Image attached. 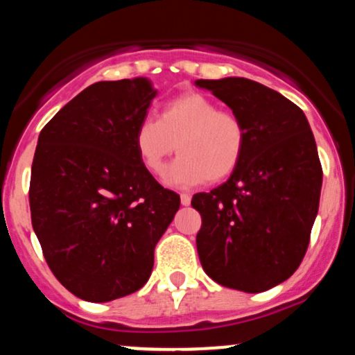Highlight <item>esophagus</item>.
Here are the masks:
<instances>
[{
	"mask_svg": "<svg viewBox=\"0 0 355 355\" xmlns=\"http://www.w3.org/2000/svg\"><path fill=\"white\" fill-rule=\"evenodd\" d=\"M180 202H182V205H190V202H191V197L189 193H182L180 195Z\"/></svg>",
	"mask_w": 355,
	"mask_h": 355,
	"instance_id": "esophagus-1",
	"label": "esophagus"
}]
</instances>
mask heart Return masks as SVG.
<instances>
[{"label":"heart","mask_w":355,"mask_h":355,"mask_svg":"<svg viewBox=\"0 0 355 355\" xmlns=\"http://www.w3.org/2000/svg\"><path fill=\"white\" fill-rule=\"evenodd\" d=\"M138 158L150 173L160 175L175 144L180 157L168 166L165 182L190 189L222 182L237 170L245 152V125L239 115L218 110L202 93H185L166 101L158 120L144 118L133 133Z\"/></svg>","instance_id":"heart-1"}]
</instances>
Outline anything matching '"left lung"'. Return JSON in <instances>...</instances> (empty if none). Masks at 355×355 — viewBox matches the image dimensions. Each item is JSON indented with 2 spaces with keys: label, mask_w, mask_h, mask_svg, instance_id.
<instances>
[{
  "label": "left lung",
  "mask_w": 355,
  "mask_h": 355,
  "mask_svg": "<svg viewBox=\"0 0 355 355\" xmlns=\"http://www.w3.org/2000/svg\"><path fill=\"white\" fill-rule=\"evenodd\" d=\"M245 125L242 162L225 183L195 193L202 215L197 250L205 274L223 287L257 294L299 268L317 217L322 165L304 112L247 78L197 80Z\"/></svg>",
  "instance_id": "obj_1"
}]
</instances>
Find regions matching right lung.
Instances as JSON below:
<instances>
[{"instance_id": "right-lung-1", "label": "right lung", "mask_w": 355, "mask_h": 355, "mask_svg": "<svg viewBox=\"0 0 355 355\" xmlns=\"http://www.w3.org/2000/svg\"><path fill=\"white\" fill-rule=\"evenodd\" d=\"M157 95L146 78L89 85L44 125L31 165V223L63 287L88 302L140 291L180 195L133 144Z\"/></svg>"}]
</instances>
